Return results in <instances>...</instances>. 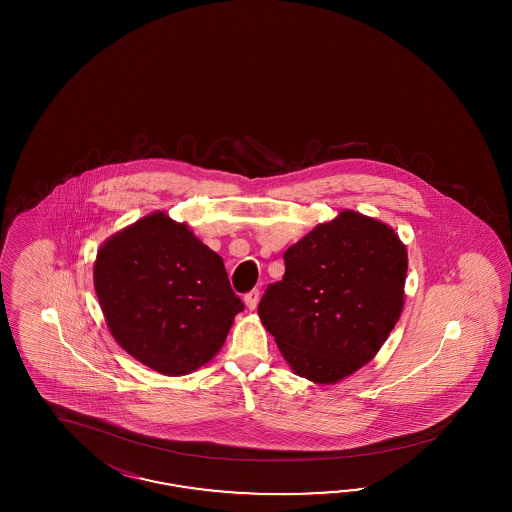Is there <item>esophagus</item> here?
Here are the masks:
<instances>
[{
    "label": "esophagus",
    "instance_id": "esophagus-1",
    "mask_svg": "<svg viewBox=\"0 0 512 512\" xmlns=\"http://www.w3.org/2000/svg\"><path fill=\"white\" fill-rule=\"evenodd\" d=\"M259 298H261L259 289H253V291H249L248 295L244 296V302H246L248 310H255V308H257V304H259Z\"/></svg>",
    "mask_w": 512,
    "mask_h": 512
}]
</instances>
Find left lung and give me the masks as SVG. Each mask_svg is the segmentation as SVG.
Wrapping results in <instances>:
<instances>
[{
	"mask_svg": "<svg viewBox=\"0 0 512 512\" xmlns=\"http://www.w3.org/2000/svg\"><path fill=\"white\" fill-rule=\"evenodd\" d=\"M259 317L296 375L334 385L368 364L403 310L407 249L387 223L343 210L283 253Z\"/></svg>",
	"mask_w": 512,
	"mask_h": 512,
	"instance_id": "obj_1",
	"label": "left lung"
}]
</instances>
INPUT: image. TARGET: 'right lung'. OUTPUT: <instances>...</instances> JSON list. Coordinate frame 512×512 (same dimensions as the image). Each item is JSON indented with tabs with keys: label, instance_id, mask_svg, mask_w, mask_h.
<instances>
[{
	"label": "right lung",
	"instance_id": "1",
	"mask_svg": "<svg viewBox=\"0 0 512 512\" xmlns=\"http://www.w3.org/2000/svg\"><path fill=\"white\" fill-rule=\"evenodd\" d=\"M93 287L114 340L163 375L210 362L244 310L223 259L163 212L110 236L97 251Z\"/></svg>",
	"mask_w": 512,
	"mask_h": 512
}]
</instances>
